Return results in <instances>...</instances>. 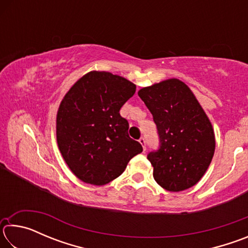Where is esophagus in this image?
<instances>
[{
	"label": "esophagus",
	"instance_id": "1",
	"mask_svg": "<svg viewBox=\"0 0 248 248\" xmlns=\"http://www.w3.org/2000/svg\"><path fill=\"white\" fill-rule=\"evenodd\" d=\"M139 142H140V143L142 144V146H143V151H146V146H145L146 141H145L144 138H141V139L139 140Z\"/></svg>",
	"mask_w": 248,
	"mask_h": 248
}]
</instances>
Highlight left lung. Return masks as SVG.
I'll return each mask as SVG.
<instances>
[{
  "mask_svg": "<svg viewBox=\"0 0 248 248\" xmlns=\"http://www.w3.org/2000/svg\"><path fill=\"white\" fill-rule=\"evenodd\" d=\"M138 95L157 128L159 148L148 159L153 177L170 191H182L204 175L216 149L211 123L186 84L170 78L144 87Z\"/></svg>",
  "mask_w": 248,
  "mask_h": 248,
  "instance_id": "8db88e82",
  "label": "left lung"
}]
</instances>
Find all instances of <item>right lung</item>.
Masks as SVG:
<instances>
[{
  "label": "right lung",
  "mask_w": 248,
  "mask_h": 248,
  "mask_svg": "<svg viewBox=\"0 0 248 248\" xmlns=\"http://www.w3.org/2000/svg\"><path fill=\"white\" fill-rule=\"evenodd\" d=\"M136 85L109 72L92 71L65 94L57 115L59 150L72 173L84 183L108 184L124 173L143 149L128 134L120 108Z\"/></svg>",
  "instance_id": "add662e5"
}]
</instances>
